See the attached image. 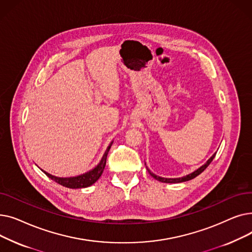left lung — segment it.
I'll list each match as a JSON object with an SVG mask.
<instances>
[{"mask_svg":"<svg viewBox=\"0 0 252 252\" xmlns=\"http://www.w3.org/2000/svg\"><path fill=\"white\" fill-rule=\"evenodd\" d=\"M216 154L217 153H215L213 156H211L209 159L206 161V163H204L202 166H200L199 168L198 169H196L195 171H193L192 174H189V175H187V176H185V177H182V178H176V179H167V178H161V177H158V176H156V175H154L153 173H151V171L148 169V167H146L147 168V170H148V173L154 178V179H156L157 181H159V182H162V183H182V182H186V181H190V180H192V179H194V178H196L198 175H200L202 171L210 164V162L214 160V158H215V156H216Z\"/></svg>","mask_w":252,"mask_h":252,"instance_id":"8db88e82","label":"left lung"}]
</instances>
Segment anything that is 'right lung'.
<instances>
[{
    "label": "right lung",
    "mask_w": 252,
    "mask_h": 252,
    "mask_svg": "<svg viewBox=\"0 0 252 252\" xmlns=\"http://www.w3.org/2000/svg\"><path fill=\"white\" fill-rule=\"evenodd\" d=\"M113 142L110 143V145L108 146L107 150L105 151L102 159L100 161V163L95 167L93 168L92 170L88 171V173L84 174V175H81V176H77V177H71V178H59V177H55V176H52L48 173H46V171H43L45 173L46 176H48L51 180L55 181L56 183L62 185V186L66 187V188H71V189H78V188H87L89 186H91V185H93L94 183H96L99 178L101 177L103 170L105 168V165H106V159H107V155H108V152H109V149L111 147Z\"/></svg>",
    "instance_id": "obj_1"
}]
</instances>
